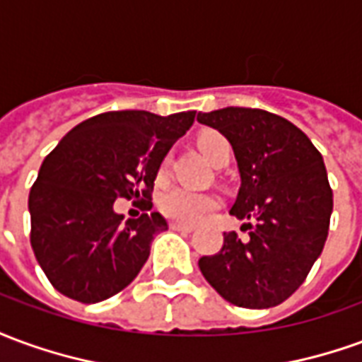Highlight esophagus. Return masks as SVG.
Instances as JSON below:
<instances>
[{
	"label": "esophagus",
	"instance_id": "obj_1",
	"mask_svg": "<svg viewBox=\"0 0 362 362\" xmlns=\"http://www.w3.org/2000/svg\"><path fill=\"white\" fill-rule=\"evenodd\" d=\"M170 228H173V230H182V233H192V230H194L192 225H184V223H178V221H173V223H170Z\"/></svg>",
	"mask_w": 362,
	"mask_h": 362
}]
</instances>
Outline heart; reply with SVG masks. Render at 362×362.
Segmentation results:
<instances>
[{"label":"heart","instance_id":"1","mask_svg":"<svg viewBox=\"0 0 362 362\" xmlns=\"http://www.w3.org/2000/svg\"><path fill=\"white\" fill-rule=\"evenodd\" d=\"M197 145H199V151L209 160H213L223 147H228L227 139L221 134H213V132L202 135L197 139ZM158 207L170 219L196 225L219 207V199L211 194L192 192V189L186 188H170L160 196Z\"/></svg>","mask_w":362,"mask_h":362}]
</instances>
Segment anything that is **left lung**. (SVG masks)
<instances>
[{
  "label": "left lung",
  "mask_w": 362,
  "mask_h": 362,
  "mask_svg": "<svg viewBox=\"0 0 362 362\" xmlns=\"http://www.w3.org/2000/svg\"><path fill=\"white\" fill-rule=\"evenodd\" d=\"M235 151L240 188L230 215L250 238L223 235V248L199 258L207 283L243 308H272L295 293L324 250L334 209L324 158L288 119L258 108L199 112Z\"/></svg>",
  "instance_id": "left-lung-1"
}]
</instances>
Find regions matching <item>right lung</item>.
<instances>
[{
	"mask_svg": "<svg viewBox=\"0 0 362 362\" xmlns=\"http://www.w3.org/2000/svg\"><path fill=\"white\" fill-rule=\"evenodd\" d=\"M194 118V110L104 112L67 132L44 158L28 196L30 244L56 291L95 304L137 277L168 225L157 211L124 223L114 202L151 197L163 158Z\"/></svg>",
	"mask_w": 362,
	"mask_h": 362,
	"instance_id": "obj_1",
	"label": "right lung"
}]
</instances>
